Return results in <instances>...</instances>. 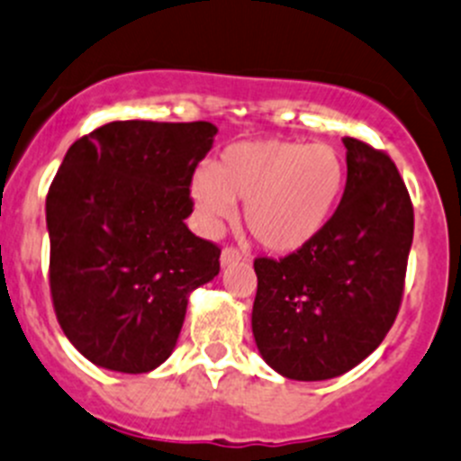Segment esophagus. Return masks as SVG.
Listing matches in <instances>:
<instances>
[{
	"label": "esophagus",
	"mask_w": 461,
	"mask_h": 461,
	"mask_svg": "<svg viewBox=\"0 0 461 461\" xmlns=\"http://www.w3.org/2000/svg\"><path fill=\"white\" fill-rule=\"evenodd\" d=\"M245 258V254L240 252V249H236V248H225L221 252V266L222 267H227V266H234V263H239V261H243Z\"/></svg>",
	"instance_id": "esophagus-1"
}]
</instances>
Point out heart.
Returning <instances> with one entry per match:
<instances>
[{
  "mask_svg": "<svg viewBox=\"0 0 461 461\" xmlns=\"http://www.w3.org/2000/svg\"><path fill=\"white\" fill-rule=\"evenodd\" d=\"M347 185V162L329 144L240 141L191 177V200L207 231H218L245 203L249 234L272 252L312 243L333 218Z\"/></svg>",
  "mask_w": 461,
  "mask_h": 461,
  "instance_id": "heart-1",
  "label": "heart"
}]
</instances>
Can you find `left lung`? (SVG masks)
Returning a JSON list of instances; mask_svg holds the SVG:
<instances>
[{"label": "left lung", "mask_w": 461, "mask_h": 461, "mask_svg": "<svg viewBox=\"0 0 461 461\" xmlns=\"http://www.w3.org/2000/svg\"><path fill=\"white\" fill-rule=\"evenodd\" d=\"M342 141L347 186L324 231L279 261H254V342L293 381H326L363 363L403 297L414 234L405 182L383 150Z\"/></svg>", "instance_id": "8db88e82"}]
</instances>
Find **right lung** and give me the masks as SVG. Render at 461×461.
<instances>
[{"label": "right lung", "mask_w": 461, "mask_h": 461, "mask_svg": "<svg viewBox=\"0 0 461 461\" xmlns=\"http://www.w3.org/2000/svg\"><path fill=\"white\" fill-rule=\"evenodd\" d=\"M209 122H112L69 146L47 195L49 285L60 329L110 372L146 374L173 354L189 294L221 249L185 218Z\"/></svg>", "instance_id": "add662e5"}]
</instances>
